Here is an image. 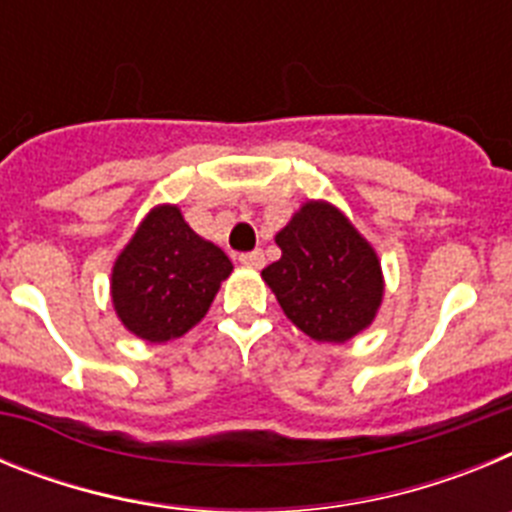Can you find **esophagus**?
<instances>
[{
  "label": "esophagus",
  "instance_id": "34e87169",
  "mask_svg": "<svg viewBox=\"0 0 512 512\" xmlns=\"http://www.w3.org/2000/svg\"><path fill=\"white\" fill-rule=\"evenodd\" d=\"M238 261H241L243 266H251V269H261V266H264V253L261 251L241 253V256H238Z\"/></svg>",
  "mask_w": 512,
  "mask_h": 512
}]
</instances>
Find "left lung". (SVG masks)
<instances>
[{
	"instance_id": "obj_1",
	"label": "left lung",
	"mask_w": 512,
	"mask_h": 512,
	"mask_svg": "<svg viewBox=\"0 0 512 512\" xmlns=\"http://www.w3.org/2000/svg\"><path fill=\"white\" fill-rule=\"evenodd\" d=\"M282 259L261 271L297 328L318 343H346L377 318L382 264L354 223L325 200L302 202L274 235Z\"/></svg>"
}]
</instances>
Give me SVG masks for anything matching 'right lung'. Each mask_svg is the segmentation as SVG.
<instances>
[{
	"label": "right lung",
	"instance_id": "1",
	"mask_svg": "<svg viewBox=\"0 0 512 512\" xmlns=\"http://www.w3.org/2000/svg\"><path fill=\"white\" fill-rule=\"evenodd\" d=\"M230 271L223 248L194 233L179 207L156 205L112 264V307L140 341H174L205 318Z\"/></svg>",
	"mask_w": 512,
	"mask_h": 512
}]
</instances>
